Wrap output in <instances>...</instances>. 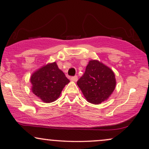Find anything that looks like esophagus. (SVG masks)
Instances as JSON below:
<instances>
[{"instance_id":"esophagus-1","label":"esophagus","mask_w":149,"mask_h":149,"mask_svg":"<svg viewBox=\"0 0 149 149\" xmlns=\"http://www.w3.org/2000/svg\"><path fill=\"white\" fill-rule=\"evenodd\" d=\"M71 79V81H75V82H76V81H77V80H78V77H77V76L72 77H71V79Z\"/></svg>"}]
</instances>
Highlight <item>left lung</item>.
I'll use <instances>...</instances> for the list:
<instances>
[{
    "mask_svg": "<svg viewBox=\"0 0 149 149\" xmlns=\"http://www.w3.org/2000/svg\"><path fill=\"white\" fill-rule=\"evenodd\" d=\"M77 85L88 102L100 104L107 100L116 86L113 71L97 60H91L86 66Z\"/></svg>",
    "mask_w": 149,
    "mask_h": 149,
    "instance_id": "left-lung-1",
    "label": "left lung"
}]
</instances>
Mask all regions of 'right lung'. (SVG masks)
I'll return each instance as SVG.
<instances>
[{
	"label": "right lung",
	"mask_w": 149,
	"mask_h": 149,
	"mask_svg": "<svg viewBox=\"0 0 149 149\" xmlns=\"http://www.w3.org/2000/svg\"><path fill=\"white\" fill-rule=\"evenodd\" d=\"M30 82L32 93L43 102L51 103L59 97L70 80L54 62L34 72L30 77Z\"/></svg>",
	"instance_id": "1"
}]
</instances>
